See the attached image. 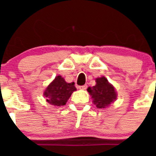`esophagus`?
I'll return each mask as SVG.
<instances>
[{"instance_id": "1", "label": "esophagus", "mask_w": 156, "mask_h": 156, "mask_svg": "<svg viewBox=\"0 0 156 156\" xmlns=\"http://www.w3.org/2000/svg\"><path fill=\"white\" fill-rule=\"evenodd\" d=\"M87 84L83 85V86H79V88L81 89V90H85V89H87Z\"/></svg>"}]
</instances>
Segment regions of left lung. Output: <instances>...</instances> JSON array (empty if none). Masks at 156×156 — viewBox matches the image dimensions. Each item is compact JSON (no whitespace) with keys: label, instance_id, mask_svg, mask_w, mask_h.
I'll use <instances>...</instances> for the list:
<instances>
[{"label":"left lung","instance_id":"left-lung-1","mask_svg":"<svg viewBox=\"0 0 156 156\" xmlns=\"http://www.w3.org/2000/svg\"><path fill=\"white\" fill-rule=\"evenodd\" d=\"M87 91L91 95L93 102L98 108H106L116 98L115 88L105 77L96 79V85L88 87Z\"/></svg>","mask_w":156,"mask_h":156}]
</instances>
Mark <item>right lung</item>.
Here are the masks:
<instances>
[{
  "mask_svg": "<svg viewBox=\"0 0 156 156\" xmlns=\"http://www.w3.org/2000/svg\"><path fill=\"white\" fill-rule=\"evenodd\" d=\"M74 84L73 82L70 83H66L61 76H56L44 93L47 101L53 105H65L72 93L76 90Z\"/></svg>",
  "mask_w": 156,
  "mask_h": 156,
  "instance_id": "right-lung-1",
  "label": "right lung"
}]
</instances>
